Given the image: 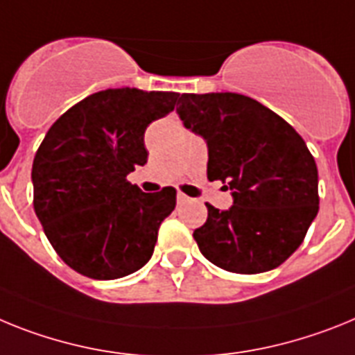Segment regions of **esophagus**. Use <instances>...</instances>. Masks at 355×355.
Wrapping results in <instances>:
<instances>
[{"mask_svg":"<svg viewBox=\"0 0 355 355\" xmlns=\"http://www.w3.org/2000/svg\"><path fill=\"white\" fill-rule=\"evenodd\" d=\"M177 202L182 205V203H187V202H189V198H187V196L184 195V193H177Z\"/></svg>","mask_w":355,"mask_h":355,"instance_id":"obj_1","label":"esophagus"}]
</instances>
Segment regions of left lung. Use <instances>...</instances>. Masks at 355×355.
I'll list each match as a JSON object with an SVG mask.
<instances>
[{
    "mask_svg": "<svg viewBox=\"0 0 355 355\" xmlns=\"http://www.w3.org/2000/svg\"><path fill=\"white\" fill-rule=\"evenodd\" d=\"M177 112L207 141L209 180L232 189L234 205H207L193 232L203 257L254 275L280 266L318 214V169L298 132L263 103L236 92L182 94Z\"/></svg>",
    "mask_w": 355,
    "mask_h": 355,
    "instance_id": "1",
    "label": "left lung"
}]
</instances>
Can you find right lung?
Instances as JSON below:
<instances>
[{
	"label": "right lung",
	"instance_id": "1",
	"mask_svg": "<svg viewBox=\"0 0 355 355\" xmlns=\"http://www.w3.org/2000/svg\"><path fill=\"white\" fill-rule=\"evenodd\" d=\"M178 92L107 89L51 125L32 166L33 209L48 241L82 275L114 280L150 261L177 191L143 193L126 175L144 166V132L175 109Z\"/></svg>",
	"mask_w": 355,
	"mask_h": 355
}]
</instances>
